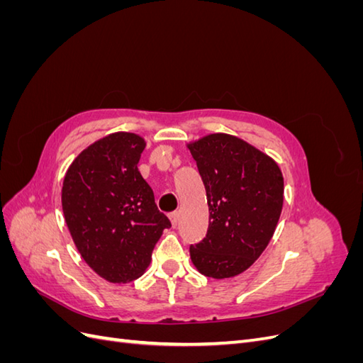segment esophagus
<instances>
[{
  "label": "esophagus",
  "mask_w": 363,
  "mask_h": 363,
  "mask_svg": "<svg viewBox=\"0 0 363 363\" xmlns=\"http://www.w3.org/2000/svg\"><path fill=\"white\" fill-rule=\"evenodd\" d=\"M168 216H169V219H171L172 227L177 225V223H179V213H177V212H171Z\"/></svg>",
  "instance_id": "obj_1"
}]
</instances>
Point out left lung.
Returning a JSON list of instances; mask_svg holds the SVG:
<instances>
[{"label":"left lung","instance_id":"obj_1","mask_svg":"<svg viewBox=\"0 0 363 363\" xmlns=\"http://www.w3.org/2000/svg\"><path fill=\"white\" fill-rule=\"evenodd\" d=\"M188 148L208 204L207 235L191 245V260L206 277H235L259 259L276 232L283 207L281 171L265 152L232 135H207Z\"/></svg>","mask_w":363,"mask_h":363}]
</instances>
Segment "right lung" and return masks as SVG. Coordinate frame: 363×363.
Here are the masks:
<instances>
[{
    "label": "right lung",
    "instance_id": "right-lung-1",
    "mask_svg": "<svg viewBox=\"0 0 363 363\" xmlns=\"http://www.w3.org/2000/svg\"><path fill=\"white\" fill-rule=\"evenodd\" d=\"M145 140L118 131L98 139L65 174L62 208L83 260L111 283H128L145 272L169 219L138 163Z\"/></svg>",
    "mask_w": 363,
    "mask_h": 363
}]
</instances>
